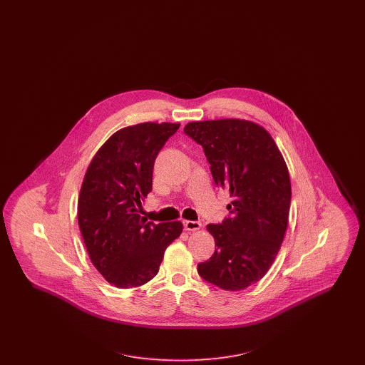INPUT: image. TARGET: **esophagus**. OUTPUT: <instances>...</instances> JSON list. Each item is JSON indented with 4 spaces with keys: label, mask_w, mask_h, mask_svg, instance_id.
Wrapping results in <instances>:
<instances>
[{
    "label": "esophagus",
    "mask_w": 365,
    "mask_h": 365,
    "mask_svg": "<svg viewBox=\"0 0 365 365\" xmlns=\"http://www.w3.org/2000/svg\"><path fill=\"white\" fill-rule=\"evenodd\" d=\"M183 226L187 231H197L201 228V223L200 222H192V220H185Z\"/></svg>",
    "instance_id": "1"
}]
</instances>
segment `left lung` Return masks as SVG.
<instances>
[{
    "label": "left lung",
    "mask_w": 365,
    "mask_h": 365,
    "mask_svg": "<svg viewBox=\"0 0 365 365\" xmlns=\"http://www.w3.org/2000/svg\"><path fill=\"white\" fill-rule=\"evenodd\" d=\"M185 133L202 146L215 183L232 198L230 217L207 226L216 249L198 264V274L223 290H243L268 272L287 230L292 183L286 161L257 123L191 122Z\"/></svg>",
    "instance_id": "obj_1"
}]
</instances>
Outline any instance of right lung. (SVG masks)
Wrapping results in <instances>:
<instances>
[{
  "instance_id": "obj_1",
  "label": "right lung",
  "mask_w": 365,
  "mask_h": 365,
  "mask_svg": "<svg viewBox=\"0 0 365 365\" xmlns=\"http://www.w3.org/2000/svg\"><path fill=\"white\" fill-rule=\"evenodd\" d=\"M179 123H139L116 131L87 167L78 200V223L97 271L119 289L155 278L168 245L182 234L180 222L142 217L152 191L158 152Z\"/></svg>"
}]
</instances>
